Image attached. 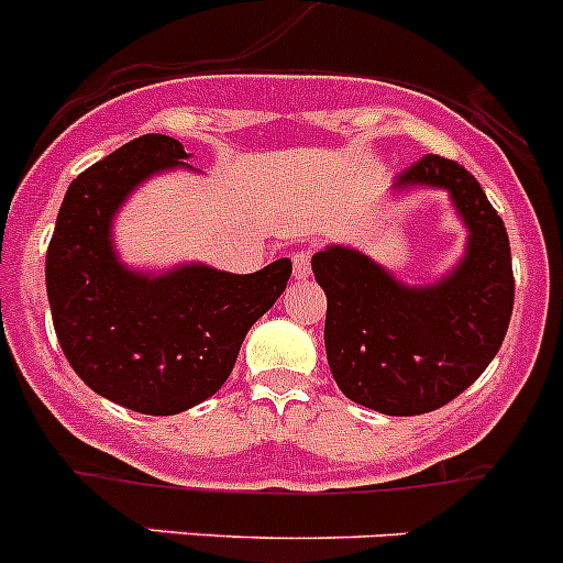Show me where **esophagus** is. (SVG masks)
<instances>
[{
    "mask_svg": "<svg viewBox=\"0 0 563 563\" xmlns=\"http://www.w3.org/2000/svg\"><path fill=\"white\" fill-rule=\"evenodd\" d=\"M291 261H294V277H297V280H306V277L311 275V252H297Z\"/></svg>",
    "mask_w": 563,
    "mask_h": 563,
    "instance_id": "obj_1",
    "label": "esophagus"
}]
</instances>
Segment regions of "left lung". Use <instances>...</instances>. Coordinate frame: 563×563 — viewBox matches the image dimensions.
Masks as SVG:
<instances>
[{"label": "left lung", "mask_w": 563, "mask_h": 563, "mask_svg": "<svg viewBox=\"0 0 563 563\" xmlns=\"http://www.w3.org/2000/svg\"><path fill=\"white\" fill-rule=\"evenodd\" d=\"M444 188L470 239L453 272L428 286L394 280L369 255L328 246L311 261L328 294L324 350L341 391L388 417L448 406L483 375L514 311L508 233L481 183L441 155L408 166L394 188Z\"/></svg>", "instance_id": "obj_1"}]
</instances>
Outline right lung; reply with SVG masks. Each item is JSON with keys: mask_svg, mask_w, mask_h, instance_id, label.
<instances>
[{"mask_svg": "<svg viewBox=\"0 0 563 563\" xmlns=\"http://www.w3.org/2000/svg\"><path fill=\"white\" fill-rule=\"evenodd\" d=\"M188 152L169 135H141L71 180L46 250V294L71 369L110 402L172 417L222 388L246 330L286 291L291 261L252 275L202 264L133 272L113 250V217L157 172Z\"/></svg>", "mask_w": 563, "mask_h": 563, "instance_id": "obj_1", "label": "right lung"}]
</instances>
